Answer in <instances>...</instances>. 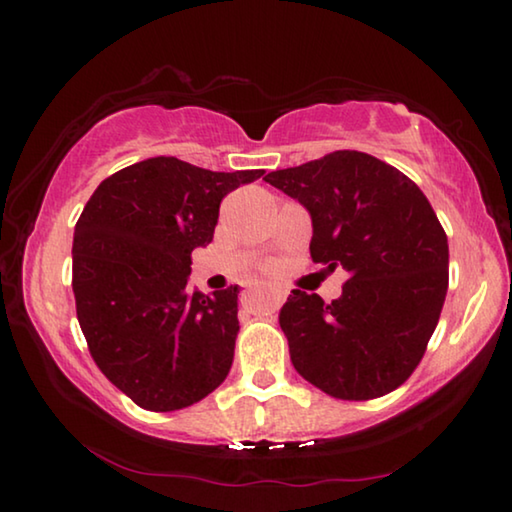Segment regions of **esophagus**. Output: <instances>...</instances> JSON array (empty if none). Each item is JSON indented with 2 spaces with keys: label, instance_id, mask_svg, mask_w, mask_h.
Listing matches in <instances>:
<instances>
[{
  "label": "esophagus",
  "instance_id": "obj_1",
  "mask_svg": "<svg viewBox=\"0 0 512 512\" xmlns=\"http://www.w3.org/2000/svg\"><path fill=\"white\" fill-rule=\"evenodd\" d=\"M259 300H271V302H275V305H280V302L284 300V293L280 289H273V287L271 289H266V287L250 289L244 293V298H241V305L253 309V307H257Z\"/></svg>",
  "mask_w": 512,
  "mask_h": 512
}]
</instances>
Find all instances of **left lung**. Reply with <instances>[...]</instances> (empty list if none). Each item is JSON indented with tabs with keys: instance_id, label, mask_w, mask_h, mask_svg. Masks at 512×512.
Listing matches in <instances>:
<instances>
[{
	"instance_id": "left-lung-1",
	"label": "left lung",
	"mask_w": 512,
	"mask_h": 512,
	"mask_svg": "<svg viewBox=\"0 0 512 512\" xmlns=\"http://www.w3.org/2000/svg\"><path fill=\"white\" fill-rule=\"evenodd\" d=\"M266 183L307 207L309 253L345 268L339 300L293 289L280 309L291 363L336 400H375L424 357L449 284L447 235L420 187L361 151L271 171Z\"/></svg>"
}]
</instances>
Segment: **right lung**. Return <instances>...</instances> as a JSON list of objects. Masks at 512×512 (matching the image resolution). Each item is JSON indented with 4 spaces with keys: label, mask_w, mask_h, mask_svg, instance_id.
<instances>
[{
    "label": "right lung",
    "mask_w": 512,
    "mask_h": 512,
    "mask_svg": "<svg viewBox=\"0 0 512 512\" xmlns=\"http://www.w3.org/2000/svg\"><path fill=\"white\" fill-rule=\"evenodd\" d=\"M262 176L160 155L112 173L83 207L76 316L94 363L142 409H185L228 377L239 289L189 291L192 250L212 241L223 198Z\"/></svg>",
    "instance_id": "add662e5"
}]
</instances>
